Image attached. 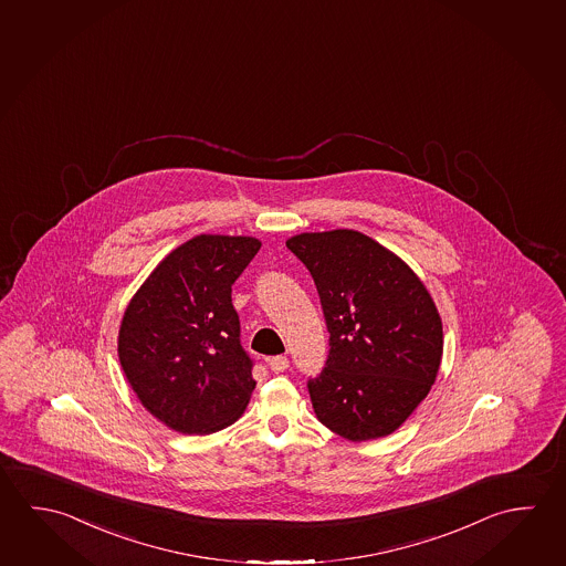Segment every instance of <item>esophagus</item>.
I'll list each match as a JSON object with an SVG mask.
<instances>
[{
	"label": "esophagus",
	"instance_id": "esophagus-1",
	"mask_svg": "<svg viewBox=\"0 0 566 566\" xmlns=\"http://www.w3.org/2000/svg\"><path fill=\"white\" fill-rule=\"evenodd\" d=\"M269 366L274 374H282V371H286L287 366H290V361H287L286 356H274L270 357Z\"/></svg>",
	"mask_w": 566,
	"mask_h": 566
}]
</instances>
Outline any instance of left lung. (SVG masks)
Wrapping results in <instances>:
<instances>
[{
	"label": "left lung",
	"mask_w": 566,
	"mask_h": 566,
	"mask_svg": "<svg viewBox=\"0 0 566 566\" xmlns=\"http://www.w3.org/2000/svg\"><path fill=\"white\" fill-rule=\"evenodd\" d=\"M316 282L329 356L307 391L319 423L347 441L386 437L436 384L443 326L426 284L403 260L357 230L286 240Z\"/></svg>",
	"instance_id": "1"
}]
</instances>
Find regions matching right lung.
Instances as JSON below:
<instances>
[{"label": "right lung", "mask_w": 566, "mask_h": 566, "mask_svg": "<svg viewBox=\"0 0 566 566\" xmlns=\"http://www.w3.org/2000/svg\"><path fill=\"white\" fill-rule=\"evenodd\" d=\"M262 242L199 234L170 250L120 319V367L140 406L182 436L232 426L256 387L232 284Z\"/></svg>", "instance_id": "add662e5"}]
</instances>
